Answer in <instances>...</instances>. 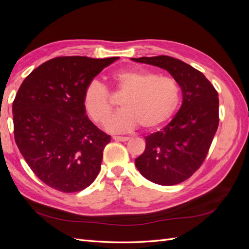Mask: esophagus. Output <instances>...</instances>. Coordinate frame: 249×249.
Here are the masks:
<instances>
[{"instance_id":"34e87169","label":"esophagus","mask_w":249,"mask_h":249,"mask_svg":"<svg viewBox=\"0 0 249 249\" xmlns=\"http://www.w3.org/2000/svg\"><path fill=\"white\" fill-rule=\"evenodd\" d=\"M112 138L115 141H127L130 139L129 137H124V136H113Z\"/></svg>"}]
</instances>
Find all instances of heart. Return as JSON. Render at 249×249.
Segmentation results:
<instances>
[{"instance_id": "b5f03b06", "label": "heart", "mask_w": 249, "mask_h": 249, "mask_svg": "<svg viewBox=\"0 0 249 249\" xmlns=\"http://www.w3.org/2000/svg\"><path fill=\"white\" fill-rule=\"evenodd\" d=\"M116 91L124 95L120 110L107 116L111 111L109 92L102 82L93 79L83 92V107L96 124H103L112 133L132 131L140 124L150 131L166 124L179 104V87L170 77L159 76L147 70H129L112 74Z\"/></svg>"}]
</instances>
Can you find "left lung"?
<instances>
[{
    "instance_id": "1",
    "label": "left lung",
    "mask_w": 249,
    "mask_h": 249,
    "mask_svg": "<svg viewBox=\"0 0 249 249\" xmlns=\"http://www.w3.org/2000/svg\"><path fill=\"white\" fill-rule=\"evenodd\" d=\"M167 71L182 90V106L161 131L145 137V149L135 165L146 179L162 186L184 182L196 171L209 152L219 124V99L214 86L178 59L169 56L131 58Z\"/></svg>"
}]
</instances>
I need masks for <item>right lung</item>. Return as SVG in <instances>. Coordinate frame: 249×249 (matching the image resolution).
<instances>
[{
	"label": "right lung",
	"instance_id": "1",
	"mask_svg": "<svg viewBox=\"0 0 249 249\" xmlns=\"http://www.w3.org/2000/svg\"><path fill=\"white\" fill-rule=\"evenodd\" d=\"M118 57H57L24 80L12 105L14 139L36 177L61 192L85 189L111 141L86 116L83 92Z\"/></svg>",
	"mask_w": 249,
	"mask_h": 249
}]
</instances>
